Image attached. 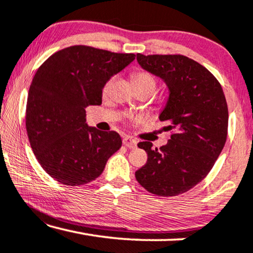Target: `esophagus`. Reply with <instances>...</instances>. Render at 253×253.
Returning a JSON list of instances; mask_svg holds the SVG:
<instances>
[{"label": "esophagus", "mask_w": 253, "mask_h": 253, "mask_svg": "<svg viewBox=\"0 0 253 253\" xmlns=\"http://www.w3.org/2000/svg\"><path fill=\"white\" fill-rule=\"evenodd\" d=\"M123 145L126 147H129V148H134L137 146V140L133 139V138L131 137H124L123 138Z\"/></svg>", "instance_id": "1"}]
</instances>
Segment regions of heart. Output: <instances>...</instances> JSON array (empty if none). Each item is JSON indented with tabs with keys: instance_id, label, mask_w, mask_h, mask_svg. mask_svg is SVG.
<instances>
[{
	"instance_id": "b5f03b06",
	"label": "heart",
	"mask_w": 253,
	"mask_h": 253,
	"mask_svg": "<svg viewBox=\"0 0 253 253\" xmlns=\"http://www.w3.org/2000/svg\"><path fill=\"white\" fill-rule=\"evenodd\" d=\"M131 79H132L133 86H137V85H152V86H154V87H155L154 78L152 77L151 74H148V72H146V71H137V72H134V74H132V77H131ZM113 82H114V78H110V79H108V81L105 83V85H103V88H102V92L105 93V94L109 91L110 87H112Z\"/></svg>"
}]
</instances>
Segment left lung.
Returning <instances> with one entry per match:
<instances>
[{"mask_svg": "<svg viewBox=\"0 0 253 253\" xmlns=\"http://www.w3.org/2000/svg\"><path fill=\"white\" fill-rule=\"evenodd\" d=\"M137 61L168 86V101L159 119L172 133L160 150L152 148L151 141L138 144L146 151L147 162L134 175L153 195H181L206 177L226 144L224 93L205 67L184 55L137 54Z\"/></svg>", "mask_w": 253, "mask_h": 253, "instance_id": "obj_1", "label": "left lung"}]
</instances>
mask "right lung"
Masks as SVG:
<instances>
[{
	"label": "right lung",
	"instance_id": "right-lung-1",
	"mask_svg": "<svg viewBox=\"0 0 253 253\" xmlns=\"http://www.w3.org/2000/svg\"><path fill=\"white\" fill-rule=\"evenodd\" d=\"M134 57L78 44L56 51L38 69L27 96L26 131L37 160L57 182L94 181L122 146L115 131L86 124L85 108L101 105L105 83Z\"/></svg>",
	"mask_w": 253,
	"mask_h": 253
}]
</instances>
